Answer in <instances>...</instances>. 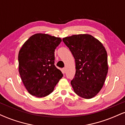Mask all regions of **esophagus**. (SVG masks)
<instances>
[{
	"instance_id": "34e87169",
	"label": "esophagus",
	"mask_w": 125,
	"mask_h": 125,
	"mask_svg": "<svg viewBox=\"0 0 125 125\" xmlns=\"http://www.w3.org/2000/svg\"><path fill=\"white\" fill-rule=\"evenodd\" d=\"M62 71H63V73L66 72V68H65V67H63V68L62 69Z\"/></svg>"
}]
</instances>
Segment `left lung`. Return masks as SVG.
<instances>
[{"mask_svg":"<svg viewBox=\"0 0 125 125\" xmlns=\"http://www.w3.org/2000/svg\"><path fill=\"white\" fill-rule=\"evenodd\" d=\"M75 59L76 73L71 83L80 97L90 99L102 88L107 71L105 48L94 36L75 35L62 39Z\"/></svg>","mask_w":125,"mask_h":125,"instance_id":"obj_1","label":"left lung"}]
</instances>
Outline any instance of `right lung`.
<instances>
[{"label":"right lung","mask_w":125,"mask_h":125,"mask_svg":"<svg viewBox=\"0 0 125 125\" xmlns=\"http://www.w3.org/2000/svg\"><path fill=\"white\" fill-rule=\"evenodd\" d=\"M60 38L37 33L29 38L20 50L19 72L30 94L46 96L63 77L54 65V50L61 43Z\"/></svg>","instance_id":"right-lung-1"}]
</instances>
